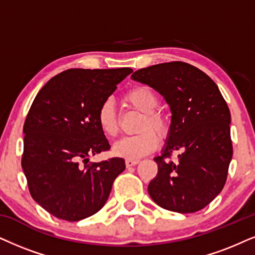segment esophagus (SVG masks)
I'll return each mask as SVG.
<instances>
[{
    "label": "esophagus",
    "instance_id": "esophagus-1",
    "mask_svg": "<svg viewBox=\"0 0 255 255\" xmlns=\"http://www.w3.org/2000/svg\"><path fill=\"white\" fill-rule=\"evenodd\" d=\"M137 163H138V160H130V159L126 160V166H127V167L136 166Z\"/></svg>",
    "mask_w": 255,
    "mask_h": 255
}]
</instances>
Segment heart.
<instances>
[{
	"label": "heart",
	"instance_id": "obj_1",
	"mask_svg": "<svg viewBox=\"0 0 255 255\" xmlns=\"http://www.w3.org/2000/svg\"><path fill=\"white\" fill-rule=\"evenodd\" d=\"M125 100L143 117L138 125V133L131 136L122 137L113 146V153L124 159H140L149 154L157 147L159 138L155 130L161 137L167 136L169 131V124L166 117L156 112L159 106V96L150 87L137 86L127 92ZM96 120L102 134L107 137H114L119 133V122L114 105L111 100H106L100 105L96 113Z\"/></svg>",
	"mask_w": 255,
	"mask_h": 255
}]
</instances>
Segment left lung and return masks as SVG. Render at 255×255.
Wrapping results in <instances>:
<instances>
[{
	"mask_svg": "<svg viewBox=\"0 0 255 255\" xmlns=\"http://www.w3.org/2000/svg\"><path fill=\"white\" fill-rule=\"evenodd\" d=\"M130 79L159 92L172 113L166 144L154 157L150 198L172 212L200 211L222 191L233 155L226 101L207 74L180 61L138 69ZM174 150L183 151L178 163L169 160Z\"/></svg>",
	"mask_w": 255,
	"mask_h": 255,
	"instance_id": "obj_1",
	"label": "left lung"
}]
</instances>
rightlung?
Listing matches in <instances>:
<instances>
[{"label":"right lung","mask_w":255,"mask_h":255,"mask_svg":"<svg viewBox=\"0 0 255 255\" xmlns=\"http://www.w3.org/2000/svg\"><path fill=\"white\" fill-rule=\"evenodd\" d=\"M131 72L68 69L37 93L23 126L22 168L30 195L54 217L79 221L95 214L125 170L121 157L89 162V156L111 149L96 113Z\"/></svg>","instance_id":"right-lung-1"}]
</instances>
